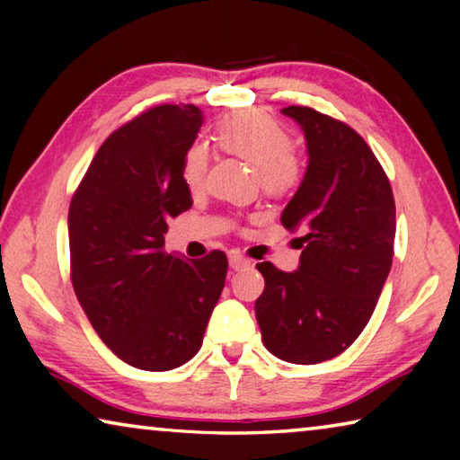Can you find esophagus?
<instances>
[{"label":"esophagus","instance_id":"1","mask_svg":"<svg viewBox=\"0 0 460 460\" xmlns=\"http://www.w3.org/2000/svg\"><path fill=\"white\" fill-rule=\"evenodd\" d=\"M249 260H245L243 255H239V253H233V255H229V266H231V270L233 271H239V270H245V268H249Z\"/></svg>","mask_w":460,"mask_h":460}]
</instances>
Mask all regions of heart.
I'll list each match as a JSON object with an SVG mask.
<instances>
[{
  "label": "heart",
  "mask_w": 460,
  "mask_h": 460,
  "mask_svg": "<svg viewBox=\"0 0 460 460\" xmlns=\"http://www.w3.org/2000/svg\"><path fill=\"white\" fill-rule=\"evenodd\" d=\"M221 147L239 155L260 170L261 186L271 194L290 190L300 178V162L290 150L292 137L282 123L260 111L231 115L217 128ZM208 150L205 144H192L184 155L182 176L190 189L205 181Z\"/></svg>",
  "instance_id": "1"
}]
</instances>
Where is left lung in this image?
I'll list each match as a JSON object with an SVG mask.
<instances>
[{"instance_id": "left-lung-1", "label": "left lung", "mask_w": 460, "mask_h": 460, "mask_svg": "<svg viewBox=\"0 0 460 460\" xmlns=\"http://www.w3.org/2000/svg\"><path fill=\"white\" fill-rule=\"evenodd\" d=\"M282 113L300 126L308 154L282 225H302L306 235L298 270L258 263L266 288L255 318L271 355L313 365L341 355L369 323L392 270L395 205L384 168L355 129L310 107Z\"/></svg>"}]
</instances>
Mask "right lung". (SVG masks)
Instances as JSON below:
<instances>
[{
    "label": "right lung",
    "instance_id": "right-lung-1",
    "mask_svg": "<svg viewBox=\"0 0 460 460\" xmlns=\"http://www.w3.org/2000/svg\"><path fill=\"white\" fill-rule=\"evenodd\" d=\"M194 105H160L109 136L68 208L71 278L93 329L146 371L199 353L227 276V255L164 253L168 217L192 207L182 176L202 126Z\"/></svg>",
    "mask_w": 460,
    "mask_h": 460
}]
</instances>
